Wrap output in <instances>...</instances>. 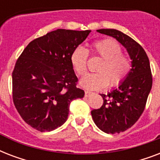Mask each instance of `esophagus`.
<instances>
[{
    "label": "esophagus",
    "mask_w": 160,
    "mask_h": 160,
    "mask_svg": "<svg viewBox=\"0 0 160 160\" xmlns=\"http://www.w3.org/2000/svg\"><path fill=\"white\" fill-rule=\"evenodd\" d=\"M92 94H94L93 92H91V91H90V90H85V97H89L90 95H92Z\"/></svg>",
    "instance_id": "obj_1"
}]
</instances>
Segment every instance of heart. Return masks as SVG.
<instances>
[{"label":"heart","mask_w":160,"mask_h":160,"mask_svg":"<svg viewBox=\"0 0 160 160\" xmlns=\"http://www.w3.org/2000/svg\"><path fill=\"white\" fill-rule=\"evenodd\" d=\"M94 51L102 58L98 65L97 73L87 74L80 80V85L87 90H97L120 85L129 75L131 63L129 58L122 55V47L113 40H103L93 45ZM88 51L79 46L72 51L70 61L78 75H83L86 70Z\"/></svg>","instance_id":"1"}]
</instances>
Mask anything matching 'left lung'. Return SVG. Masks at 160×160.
<instances>
[{
    "instance_id": "obj_1",
    "label": "left lung",
    "mask_w": 160,
    "mask_h": 160,
    "mask_svg": "<svg viewBox=\"0 0 160 160\" xmlns=\"http://www.w3.org/2000/svg\"><path fill=\"white\" fill-rule=\"evenodd\" d=\"M97 31L116 39L132 60L125 80L107 95L101 94L103 105L91 111L99 129L107 134H119L133 126L144 110L153 83L149 60L143 47L121 31L114 29Z\"/></svg>"
}]
</instances>
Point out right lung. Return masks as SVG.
Segmentation results:
<instances>
[{"label": "right lung", "mask_w": 160, "mask_h": 160, "mask_svg": "<svg viewBox=\"0 0 160 160\" xmlns=\"http://www.w3.org/2000/svg\"><path fill=\"white\" fill-rule=\"evenodd\" d=\"M90 31L58 29L28 44L12 73L13 102L26 123L51 131L68 119L73 100L84 97L70 61Z\"/></svg>", "instance_id": "obj_1"}]
</instances>
